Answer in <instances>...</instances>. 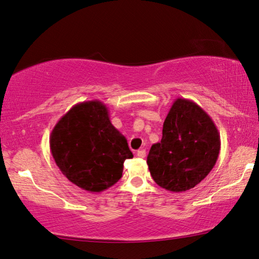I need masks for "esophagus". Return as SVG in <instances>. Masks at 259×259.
I'll return each instance as SVG.
<instances>
[{"mask_svg":"<svg viewBox=\"0 0 259 259\" xmlns=\"http://www.w3.org/2000/svg\"><path fill=\"white\" fill-rule=\"evenodd\" d=\"M137 155H138V157H140V158H145V157H146V150H145V149H140V150H138V152H137Z\"/></svg>","mask_w":259,"mask_h":259,"instance_id":"obj_1","label":"esophagus"}]
</instances>
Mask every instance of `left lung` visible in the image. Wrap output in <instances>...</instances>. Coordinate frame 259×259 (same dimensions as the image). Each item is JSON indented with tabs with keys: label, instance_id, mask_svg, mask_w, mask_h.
Wrapping results in <instances>:
<instances>
[{
	"label": "left lung",
	"instance_id": "obj_1",
	"mask_svg": "<svg viewBox=\"0 0 259 259\" xmlns=\"http://www.w3.org/2000/svg\"><path fill=\"white\" fill-rule=\"evenodd\" d=\"M220 134L196 103L177 98L163 124L161 142L149 150L153 180L170 192L193 189L210 172L220 154Z\"/></svg>",
	"mask_w": 259,
	"mask_h": 259
}]
</instances>
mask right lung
Here are the masks:
<instances>
[{
    "instance_id": "obj_1",
    "label": "right lung",
    "mask_w": 259,
    "mask_h": 259,
    "mask_svg": "<svg viewBox=\"0 0 259 259\" xmlns=\"http://www.w3.org/2000/svg\"><path fill=\"white\" fill-rule=\"evenodd\" d=\"M52 156L61 172L78 188L102 192L122 176L132 158L126 138L110 121L101 101L74 105L57 122L50 137Z\"/></svg>"
}]
</instances>
